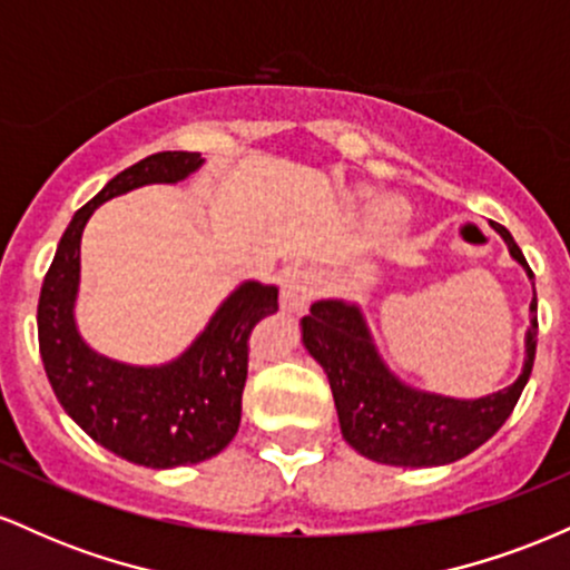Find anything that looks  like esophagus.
<instances>
[{
    "label": "esophagus",
    "instance_id": "34e87169",
    "mask_svg": "<svg viewBox=\"0 0 570 570\" xmlns=\"http://www.w3.org/2000/svg\"><path fill=\"white\" fill-rule=\"evenodd\" d=\"M316 292V276L307 267H289L281 276V307L284 311H299Z\"/></svg>",
    "mask_w": 570,
    "mask_h": 570
}]
</instances>
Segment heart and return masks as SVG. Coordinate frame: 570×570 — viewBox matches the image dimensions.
Segmentation results:
<instances>
[{
	"label": "heart",
	"mask_w": 570,
	"mask_h": 570,
	"mask_svg": "<svg viewBox=\"0 0 570 570\" xmlns=\"http://www.w3.org/2000/svg\"><path fill=\"white\" fill-rule=\"evenodd\" d=\"M375 219H377V225H383V227H399L404 219H407V203H404L402 198L381 200L375 208Z\"/></svg>",
	"instance_id": "b5f03b06"
}]
</instances>
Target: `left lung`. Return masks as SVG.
Returning <instances> with one entry per match:
<instances>
[{
    "instance_id": "1",
    "label": "left lung",
    "mask_w": 570,
    "mask_h": 570,
    "mask_svg": "<svg viewBox=\"0 0 570 570\" xmlns=\"http://www.w3.org/2000/svg\"><path fill=\"white\" fill-rule=\"evenodd\" d=\"M493 230L507 240L509 254L533 281V271L512 233L495 222ZM531 313L522 375L509 389L482 399L426 394L404 385L377 356L358 305L343 299H318L311 305L303 318V343L330 377L340 431L356 453L389 466H444L485 444L512 415L535 358V289Z\"/></svg>"
}]
</instances>
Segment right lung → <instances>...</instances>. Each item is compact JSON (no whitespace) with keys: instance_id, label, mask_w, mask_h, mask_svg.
Here are the masks:
<instances>
[{"instance_id":"right-lung-1","label":"right lung","mask_w":570,"mask_h":570,"mask_svg":"<svg viewBox=\"0 0 570 570\" xmlns=\"http://www.w3.org/2000/svg\"><path fill=\"white\" fill-rule=\"evenodd\" d=\"M200 166L198 153H158L107 181L71 217L39 292V353L61 407L98 444L149 469L200 463L230 444L240 423L248 335L278 311V289L246 281L179 358L160 367L120 364L98 356L77 332L80 238L104 200L144 185H174Z\"/></svg>"}]
</instances>
